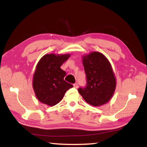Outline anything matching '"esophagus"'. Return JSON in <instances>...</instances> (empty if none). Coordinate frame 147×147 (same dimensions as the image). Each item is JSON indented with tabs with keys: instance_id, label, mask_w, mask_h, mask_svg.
<instances>
[{
	"instance_id": "1",
	"label": "esophagus",
	"mask_w": 147,
	"mask_h": 147,
	"mask_svg": "<svg viewBox=\"0 0 147 147\" xmlns=\"http://www.w3.org/2000/svg\"><path fill=\"white\" fill-rule=\"evenodd\" d=\"M73 86H74V88H78V84H77V83H75V84H74Z\"/></svg>"
}]
</instances>
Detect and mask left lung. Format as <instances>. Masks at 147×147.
Returning a JSON list of instances; mask_svg holds the SVG:
<instances>
[{
	"label": "left lung",
	"mask_w": 147,
	"mask_h": 147,
	"mask_svg": "<svg viewBox=\"0 0 147 147\" xmlns=\"http://www.w3.org/2000/svg\"><path fill=\"white\" fill-rule=\"evenodd\" d=\"M82 58L87 85L85 88H80L78 92L91 105H104L110 100L116 88V78L111 63L98 52H92Z\"/></svg>",
	"instance_id": "1"
}]
</instances>
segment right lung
I'll list each match as a JSON object with an SVG mask.
<instances>
[{"mask_svg": "<svg viewBox=\"0 0 147 147\" xmlns=\"http://www.w3.org/2000/svg\"><path fill=\"white\" fill-rule=\"evenodd\" d=\"M70 54H45L36 65L32 86L41 103L53 106L60 102L66 91L73 86L64 80L66 73L60 68Z\"/></svg>", "mask_w": 147, "mask_h": 147, "instance_id": "1", "label": "right lung"}]
</instances>
